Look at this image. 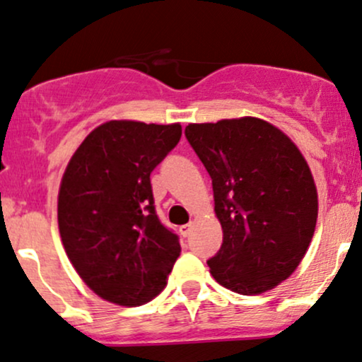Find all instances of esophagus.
<instances>
[{"label":"esophagus","instance_id":"esophagus-1","mask_svg":"<svg viewBox=\"0 0 362 362\" xmlns=\"http://www.w3.org/2000/svg\"><path fill=\"white\" fill-rule=\"evenodd\" d=\"M192 229H193V224H185V226L180 227V233H181L182 238H188V235L192 234Z\"/></svg>","mask_w":362,"mask_h":362}]
</instances>
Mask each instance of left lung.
<instances>
[{
  "instance_id": "left-lung-1",
  "label": "left lung",
  "mask_w": 362,
  "mask_h": 362,
  "mask_svg": "<svg viewBox=\"0 0 362 362\" xmlns=\"http://www.w3.org/2000/svg\"><path fill=\"white\" fill-rule=\"evenodd\" d=\"M212 177L222 246L209 259L226 289L253 296L274 289L306 255L318 193L303 153L258 117L188 124L185 129Z\"/></svg>"
}]
</instances>
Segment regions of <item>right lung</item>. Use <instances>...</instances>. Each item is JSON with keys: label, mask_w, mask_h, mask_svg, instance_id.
Returning a JSON list of instances; mask_svg holds the SVG:
<instances>
[{"label": "right lung", "mask_w": 362, "mask_h": 362, "mask_svg": "<svg viewBox=\"0 0 362 362\" xmlns=\"http://www.w3.org/2000/svg\"><path fill=\"white\" fill-rule=\"evenodd\" d=\"M180 138V123L107 121L68 162L58 194L61 241L76 274L105 301L148 303L180 257V238L160 224L150 185Z\"/></svg>", "instance_id": "1"}]
</instances>
